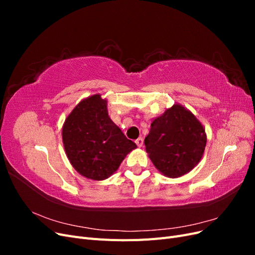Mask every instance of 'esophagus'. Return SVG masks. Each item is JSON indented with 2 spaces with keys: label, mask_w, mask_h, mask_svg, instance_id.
<instances>
[{
  "label": "esophagus",
  "mask_w": 255,
  "mask_h": 255,
  "mask_svg": "<svg viewBox=\"0 0 255 255\" xmlns=\"http://www.w3.org/2000/svg\"><path fill=\"white\" fill-rule=\"evenodd\" d=\"M135 142H136V144L139 146V148H141V146L143 145V139L141 137H139V138H137V139L135 140Z\"/></svg>",
  "instance_id": "34e87169"
}]
</instances>
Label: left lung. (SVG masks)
Here are the masks:
<instances>
[{
	"label": "left lung",
	"instance_id": "obj_1",
	"mask_svg": "<svg viewBox=\"0 0 255 255\" xmlns=\"http://www.w3.org/2000/svg\"><path fill=\"white\" fill-rule=\"evenodd\" d=\"M145 151L157 170L170 179L190 172L201 160L206 133L196 116L174 103L151 123Z\"/></svg>",
	"mask_w": 255,
	"mask_h": 255
}]
</instances>
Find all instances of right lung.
Listing matches in <instances>:
<instances>
[{
  "label": "right lung",
  "mask_w": 255,
  "mask_h": 255,
  "mask_svg": "<svg viewBox=\"0 0 255 255\" xmlns=\"http://www.w3.org/2000/svg\"><path fill=\"white\" fill-rule=\"evenodd\" d=\"M61 136L72 167L94 181L109 179L137 148L110 118L107 100L100 94L83 99L74 107L64 122Z\"/></svg>",
  "instance_id": "add662e5"
}]
</instances>
